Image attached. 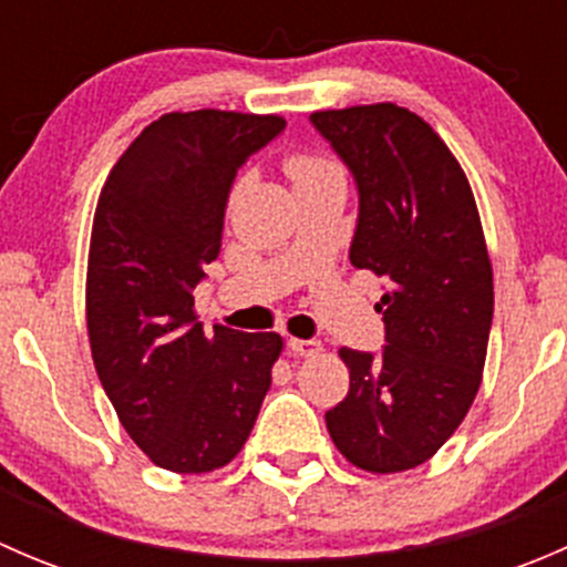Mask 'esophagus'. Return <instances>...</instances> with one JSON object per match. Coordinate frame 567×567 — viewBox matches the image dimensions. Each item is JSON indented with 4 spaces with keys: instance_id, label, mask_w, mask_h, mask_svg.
Here are the masks:
<instances>
[{
    "instance_id": "esophagus-1",
    "label": "esophagus",
    "mask_w": 567,
    "mask_h": 567,
    "mask_svg": "<svg viewBox=\"0 0 567 567\" xmlns=\"http://www.w3.org/2000/svg\"><path fill=\"white\" fill-rule=\"evenodd\" d=\"M288 348H290V351L296 353V357H305V359L318 357V353L323 351V348H320V342H318V340H299V337H290V340H288Z\"/></svg>"
}]
</instances>
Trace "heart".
I'll return each instance as SVG.
<instances>
[{
  "instance_id": "b5f03b06",
  "label": "heart",
  "mask_w": 567,
  "mask_h": 567,
  "mask_svg": "<svg viewBox=\"0 0 567 567\" xmlns=\"http://www.w3.org/2000/svg\"><path fill=\"white\" fill-rule=\"evenodd\" d=\"M285 169H288L290 181H293L296 186L310 183L316 181V177H323L329 173H337V167L329 158L316 156V153H293V156H288V162H285Z\"/></svg>"
}]
</instances>
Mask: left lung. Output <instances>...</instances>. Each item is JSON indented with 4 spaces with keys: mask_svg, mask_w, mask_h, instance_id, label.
Listing matches in <instances>:
<instances>
[{
    "mask_svg": "<svg viewBox=\"0 0 567 567\" xmlns=\"http://www.w3.org/2000/svg\"><path fill=\"white\" fill-rule=\"evenodd\" d=\"M359 188L351 262L384 282L379 357L340 348L351 373L326 411L357 468L394 474L439 453L480 390L494 318V274L458 158L409 109L368 104L310 114Z\"/></svg>",
    "mask_w": 567,
    "mask_h": 567,
    "instance_id": "obj_1",
    "label": "left lung"
}]
</instances>
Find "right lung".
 I'll list each match as a JSON object with an SVG mask.
<instances>
[{
  "label": "right lung",
  "mask_w": 567,
  "mask_h": 567,
  "mask_svg": "<svg viewBox=\"0 0 567 567\" xmlns=\"http://www.w3.org/2000/svg\"><path fill=\"white\" fill-rule=\"evenodd\" d=\"M282 128L279 114H162L101 188L87 257L95 373L136 447L167 472L227 466L271 386L282 337L205 334L194 288L219 257L238 167Z\"/></svg>",
  "instance_id": "obj_1"
}]
</instances>
